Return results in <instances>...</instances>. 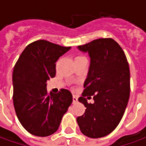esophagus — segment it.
<instances>
[{
	"label": "esophagus",
	"instance_id": "obj_1",
	"mask_svg": "<svg viewBox=\"0 0 146 146\" xmlns=\"http://www.w3.org/2000/svg\"><path fill=\"white\" fill-rule=\"evenodd\" d=\"M72 102H73V103H76V102H78V98H77V97H76V96H73V97H72Z\"/></svg>",
	"mask_w": 146,
	"mask_h": 146
}]
</instances>
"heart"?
I'll return each mask as SVG.
<instances>
[{
	"instance_id": "1",
	"label": "heart",
	"mask_w": 146,
	"mask_h": 146,
	"mask_svg": "<svg viewBox=\"0 0 146 146\" xmlns=\"http://www.w3.org/2000/svg\"><path fill=\"white\" fill-rule=\"evenodd\" d=\"M84 58H85L84 56H80V55H78V56H76L75 57V62H78V61H80V60H81V59H84Z\"/></svg>"
}]
</instances>
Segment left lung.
<instances>
[{"label":"left lung","instance_id":"obj_1","mask_svg":"<svg viewBox=\"0 0 146 146\" xmlns=\"http://www.w3.org/2000/svg\"><path fill=\"white\" fill-rule=\"evenodd\" d=\"M90 58L88 75L79 102L86 107L77 118L81 132L90 138H100L112 132L125 112L130 96V70L120 45L111 38H101L79 45ZM93 96L94 102L87 99Z\"/></svg>","mask_w":146,"mask_h":146}]
</instances>
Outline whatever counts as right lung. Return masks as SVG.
I'll list each match as a JSON object with an SVG mask.
<instances>
[{
  "mask_svg": "<svg viewBox=\"0 0 146 146\" xmlns=\"http://www.w3.org/2000/svg\"><path fill=\"white\" fill-rule=\"evenodd\" d=\"M70 47L39 40L21 53L13 71V102L22 126L37 137H48L58 129L72 103L69 90L48 94L46 82L56 75V62Z\"/></svg>",
  "mask_w": 146,
  "mask_h": 146,
  "instance_id": "obj_1",
  "label": "right lung"
}]
</instances>
